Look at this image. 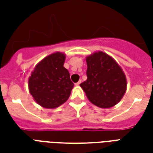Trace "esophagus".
Segmentation results:
<instances>
[{"label":"esophagus","instance_id":"34e87169","mask_svg":"<svg viewBox=\"0 0 153 153\" xmlns=\"http://www.w3.org/2000/svg\"><path fill=\"white\" fill-rule=\"evenodd\" d=\"M80 83H81V80H79V82H77V83H74V84H75V86H79V85Z\"/></svg>","mask_w":153,"mask_h":153}]
</instances>
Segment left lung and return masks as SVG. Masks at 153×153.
Wrapping results in <instances>:
<instances>
[{"mask_svg": "<svg viewBox=\"0 0 153 153\" xmlns=\"http://www.w3.org/2000/svg\"><path fill=\"white\" fill-rule=\"evenodd\" d=\"M86 81L80 84L91 102L101 108L112 107L126 92L125 73L112 57L97 51L86 57Z\"/></svg>", "mask_w": 153, "mask_h": 153, "instance_id": "8db88e82", "label": "left lung"}]
</instances>
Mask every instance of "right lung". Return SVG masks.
<instances>
[{"instance_id":"add662e5","label":"right lung","mask_w":153,"mask_h":153,"mask_svg":"<svg viewBox=\"0 0 153 153\" xmlns=\"http://www.w3.org/2000/svg\"><path fill=\"white\" fill-rule=\"evenodd\" d=\"M65 60L64 53L51 54L35 66L28 79L29 93L44 108H56L70 97L74 83L64 67Z\"/></svg>"}]
</instances>
